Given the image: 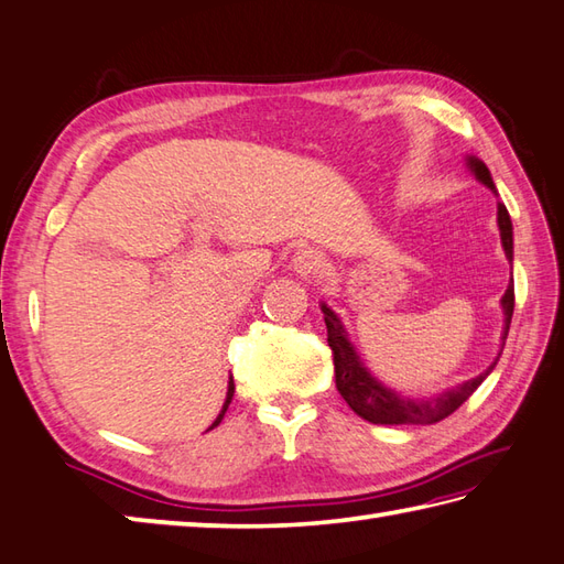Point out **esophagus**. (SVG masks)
Segmentation results:
<instances>
[{
    "mask_svg": "<svg viewBox=\"0 0 564 564\" xmlns=\"http://www.w3.org/2000/svg\"><path fill=\"white\" fill-rule=\"evenodd\" d=\"M293 271L301 275L305 281H315V279H323L325 273V263H323V256L313 251V249H301L295 251L293 256Z\"/></svg>",
    "mask_w": 564,
    "mask_h": 564,
    "instance_id": "34e87169",
    "label": "esophagus"
}]
</instances>
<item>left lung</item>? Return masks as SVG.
<instances>
[{
  "label": "left lung",
  "instance_id": "left-lung-1",
  "mask_svg": "<svg viewBox=\"0 0 564 564\" xmlns=\"http://www.w3.org/2000/svg\"><path fill=\"white\" fill-rule=\"evenodd\" d=\"M466 165L470 172H474V177L480 184H486L490 192L498 194L494 177H490L484 160L466 158ZM498 229H500V243H503L506 259L510 261V269H513V221H510V214L503 202H498ZM500 308H503V315H506L503 333H500V350L496 355V360L490 362L484 372L432 397H404L402 392H397V389L382 384L370 370H367L365 362L360 360V355L355 350V345L350 343V337H347V330L340 317H337V313L330 308V305L321 303V311L325 315V325H327V345H330L333 350L337 392L343 394V399L350 404V409L357 416H362L365 422H372V424H422L424 426V424L442 422V419L454 414L456 409L476 392L480 382L494 372L500 355H503V345L510 330V317H513V308H516L513 279H510L503 299H500Z\"/></svg>",
  "mask_w": 564,
  "mask_h": 564
}]
</instances>
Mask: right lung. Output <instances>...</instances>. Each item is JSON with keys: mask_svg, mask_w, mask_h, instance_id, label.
<instances>
[{"mask_svg": "<svg viewBox=\"0 0 564 564\" xmlns=\"http://www.w3.org/2000/svg\"><path fill=\"white\" fill-rule=\"evenodd\" d=\"M231 397H234V380L229 377V389H227V399H224V406H221V412H219V416L214 419V424L209 426V429H214V426H219L221 424V419H224V414H227V409H229V404H231ZM207 429V432H209Z\"/></svg>", "mask_w": 564, "mask_h": 564, "instance_id": "1", "label": "right lung"}]
</instances>
